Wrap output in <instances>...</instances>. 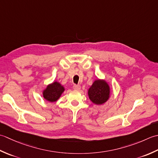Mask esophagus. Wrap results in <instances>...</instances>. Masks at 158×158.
Segmentation results:
<instances>
[{
    "label": "esophagus",
    "mask_w": 158,
    "mask_h": 158,
    "mask_svg": "<svg viewBox=\"0 0 158 158\" xmlns=\"http://www.w3.org/2000/svg\"><path fill=\"white\" fill-rule=\"evenodd\" d=\"M73 88L74 90H76V91H78V90L80 89V85H74L73 86Z\"/></svg>",
    "instance_id": "1"
}]
</instances>
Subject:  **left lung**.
<instances>
[{"label":"left lung","instance_id":"obj_1","mask_svg":"<svg viewBox=\"0 0 158 158\" xmlns=\"http://www.w3.org/2000/svg\"><path fill=\"white\" fill-rule=\"evenodd\" d=\"M89 99L95 104H102L108 100L110 95V89L104 80H98L93 82L89 89Z\"/></svg>","mask_w":158,"mask_h":158}]
</instances>
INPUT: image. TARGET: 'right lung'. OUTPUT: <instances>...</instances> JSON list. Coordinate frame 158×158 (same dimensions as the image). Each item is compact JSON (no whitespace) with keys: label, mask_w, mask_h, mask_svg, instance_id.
Returning <instances> with one entry per match:
<instances>
[{"label":"right lung","mask_w":158,"mask_h":158,"mask_svg":"<svg viewBox=\"0 0 158 158\" xmlns=\"http://www.w3.org/2000/svg\"><path fill=\"white\" fill-rule=\"evenodd\" d=\"M64 90V87L60 85V84L54 82L48 85L46 90H44L43 93L44 98L48 102H56L60 98Z\"/></svg>","instance_id":"1"}]
</instances>
